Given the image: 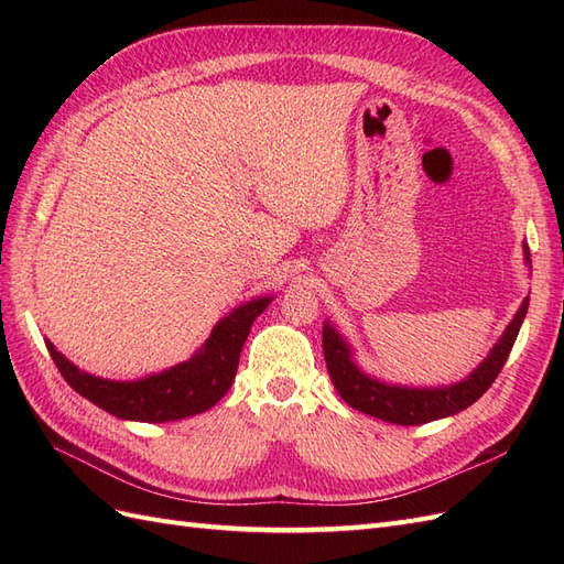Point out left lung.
Segmentation results:
<instances>
[{
	"instance_id": "1",
	"label": "left lung",
	"mask_w": 564,
	"mask_h": 564,
	"mask_svg": "<svg viewBox=\"0 0 564 564\" xmlns=\"http://www.w3.org/2000/svg\"><path fill=\"white\" fill-rule=\"evenodd\" d=\"M524 249V263L532 268L529 259V247ZM529 308V296L522 301L516 317L510 319L501 338L494 344L489 355L477 365L464 381L452 386H437V388H414V386H400V383H386L371 373L362 371L360 365L355 362V355L348 340L338 334L329 319H324L322 327V348L324 360L334 388L338 395L344 398L352 409L373 419H381L395 425H421L437 419H447L458 412H464L475 400H480L487 388L499 377L503 369L510 348H513L518 332L522 327V319Z\"/></svg>"
}]
</instances>
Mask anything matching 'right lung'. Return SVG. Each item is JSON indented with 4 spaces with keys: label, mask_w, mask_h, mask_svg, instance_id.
<instances>
[{
    "label": "right lung",
    "mask_w": 564,
    "mask_h": 564,
    "mask_svg": "<svg viewBox=\"0 0 564 564\" xmlns=\"http://www.w3.org/2000/svg\"><path fill=\"white\" fill-rule=\"evenodd\" d=\"M270 301L272 296H259L237 305L224 319L216 322L209 338L195 350L191 360L135 381L94 377L67 360L48 338L46 348L70 388L104 412L124 421H178L207 412L230 390L251 324L268 308Z\"/></svg>",
    "instance_id": "obj_1"
}]
</instances>
